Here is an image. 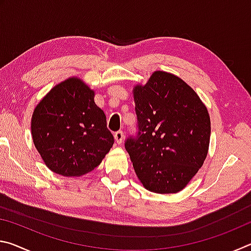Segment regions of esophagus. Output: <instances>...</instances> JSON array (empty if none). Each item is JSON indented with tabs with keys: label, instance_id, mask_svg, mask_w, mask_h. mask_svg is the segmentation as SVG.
<instances>
[{
	"label": "esophagus",
	"instance_id": "34e87169",
	"mask_svg": "<svg viewBox=\"0 0 251 251\" xmlns=\"http://www.w3.org/2000/svg\"><path fill=\"white\" fill-rule=\"evenodd\" d=\"M114 137H115V141L117 144H122L123 139H124V133H123L122 130H118L115 134H114Z\"/></svg>",
	"mask_w": 251,
	"mask_h": 251
}]
</instances>
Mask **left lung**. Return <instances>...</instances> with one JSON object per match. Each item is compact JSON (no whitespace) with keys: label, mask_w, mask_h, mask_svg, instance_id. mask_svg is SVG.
<instances>
[{"label":"left lung","mask_w":251,"mask_h":251,"mask_svg":"<svg viewBox=\"0 0 251 251\" xmlns=\"http://www.w3.org/2000/svg\"><path fill=\"white\" fill-rule=\"evenodd\" d=\"M137 134L126 138L135 173L147 190L180 192L206 159L210 118L192 87L157 71L134 88Z\"/></svg>","instance_id":"left-lung-1"}]
</instances>
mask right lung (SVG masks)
Returning <instances> with one entry per match:
<instances>
[{"label": "right lung", "instance_id": "right-lung-1", "mask_svg": "<svg viewBox=\"0 0 251 251\" xmlns=\"http://www.w3.org/2000/svg\"><path fill=\"white\" fill-rule=\"evenodd\" d=\"M31 129L46 166L67 177L92 172L114 144L94 92L75 77L56 85L40 101Z\"/></svg>", "mask_w": 251, "mask_h": 251}]
</instances>
